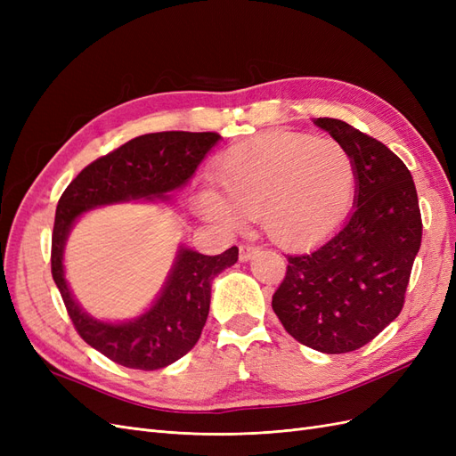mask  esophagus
<instances>
[{
  "label": "esophagus",
  "instance_id": "1",
  "mask_svg": "<svg viewBox=\"0 0 456 456\" xmlns=\"http://www.w3.org/2000/svg\"><path fill=\"white\" fill-rule=\"evenodd\" d=\"M258 253H260V249L255 245H241L240 247V260L247 262V260H251L253 256H256Z\"/></svg>",
  "mask_w": 456,
  "mask_h": 456
}]
</instances>
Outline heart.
I'll return each mask as SVG.
<instances>
[{"mask_svg": "<svg viewBox=\"0 0 456 456\" xmlns=\"http://www.w3.org/2000/svg\"><path fill=\"white\" fill-rule=\"evenodd\" d=\"M215 178L220 191L200 190L198 213L226 228L258 216L283 249H305L330 236L348 216L357 188L346 146L291 131L232 146L216 159Z\"/></svg>", "mask_w": 456, "mask_h": 456, "instance_id": "1", "label": "heart"}]
</instances>
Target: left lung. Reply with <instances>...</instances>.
Masks as SVG:
<instances>
[{
    "instance_id": "left-lung-1",
    "label": "left lung",
    "mask_w": 456,
    "mask_h": 456,
    "mask_svg": "<svg viewBox=\"0 0 456 456\" xmlns=\"http://www.w3.org/2000/svg\"><path fill=\"white\" fill-rule=\"evenodd\" d=\"M355 163V209L325 243L289 255L272 308L300 344L323 354L365 346L399 315L422 218L405 163L372 136L333 118L314 119Z\"/></svg>"
}]
</instances>
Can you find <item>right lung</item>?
<instances>
[{"mask_svg": "<svg viewBox=\"0 0 456 456\" xmlns=\"http://www.w3.org/2000/svg\"><path fill=\"white\" fill-rule=\"evenodd\" d=\"M220 141L218 133L165 131L136 136L93 161L68 184L54 215L51 272L68 315L89 346L123 367L156 370L196 346L209 315L211 281L238 262V247L207 256L181 247L159 297L129 322L108 323L84 312L64 278V245L76 220L93 207L146 200L169 201Z\"/></svg>", "mask_w": 456, "mask_h": 456, "instance_id": "right-lung-1", "label": "right lung"}]
</instances>
